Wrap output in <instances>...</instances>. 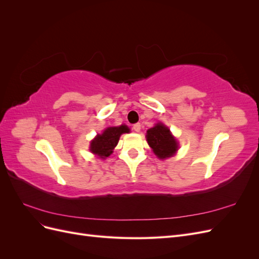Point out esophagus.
Masks as SVG:
<instances>
[{"instance_id":"34e87169","label":"esophagus","mask_w":259,"mask_h":259,"mask_svg":"<svg viewBox=\"0 0 259 259\" xmlns=\"http://www.w3.org/2000/svg\"><path fill=\"white\" fill-rule=\"evenodd\" d=\"M140 128H142V125H140V123H136L133 125V130H134L135 132H139Z\"/></svg>"}]
</instances>
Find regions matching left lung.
Here are the masks:
<instances>
[{"instance_id":"8db88e82","label":"left lung","mask_w":259,"mask_h":259,"mask_svg":"<svg viewBox=\"0 0 259 259\" xmlns=\"http://www.w3.org/2000/svg\"><path fill=\"white\" fill-rule=\"evenodd\" d=\"M147 142L151 147L154 154L160 159H166L174 155L178 149L176 139L170 134L169 130L163 125L158 123L155 126L147 131Z\"/></svg>"}]
</instances>
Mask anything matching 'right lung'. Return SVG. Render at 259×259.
I'll list each match as a JSON object with an SVG mask.
<instances>
[{"mask_svg":"<svg viewBox=\"0 0 259 259\" xmlns=\"http://www.w3.org/2000/svg\"><path fill=\"white\" fill-rule=\"evenodd\" d=\"M124 133H130V128L126 125H121L116 127H108L104 131L103 134L97 135L91 143L92 153L97 154L99 158L106 159L112 153L114 147L117 145L119 138Z\"/></svg>","mask_w":259,"mask_h":259,"instance_id":"right-lung-1","label":"right lung"}]
</instances>
